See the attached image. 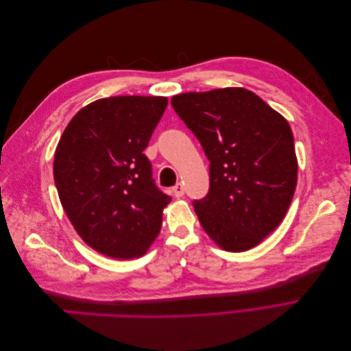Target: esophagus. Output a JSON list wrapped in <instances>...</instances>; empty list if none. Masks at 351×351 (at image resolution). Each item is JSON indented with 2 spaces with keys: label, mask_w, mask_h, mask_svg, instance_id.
<instances>
[{
  "label": "esophagus",
  "mask_w": 351,
  "mask_h": 351,
  "mask_svg": "<svg viewBox=\"0 0 351 351\" xmlns=\"http://www.w3.org/2000/svg\"><path fill=\"white\" fill-rule=\"evenodd\" d=\"M173 193L176 197H182L184 195V186L182 183H177L174 187H173Z\"/></svg>",
  "instance_id": "obj_1"
}]
</instances>
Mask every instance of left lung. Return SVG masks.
Segmentation results:
<instances>
[{"mask_svg": "<svg viewBox=\"0 0 351 351\" xmlns=\"http://www.w3.org/2000/svg\"><path fill=\"white\" fill-rule=\"evenodd\" d=\"M171 105L209 159V192L193 200L202 228L221 249L249 250L284 219L297 184L290 124L243 88L187 92Z\"/></svg>", "mask_w": 351, "mask_h": 351, "instance_id": "obj_1", "label": "left lung"}]
</instances>
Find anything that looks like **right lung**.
<instances>
[{"instance_id":"right-lung-1","label":"right lung","mask_w":351,"mask_h":351,"mask_svg":"<svg viewBox=\"0 0 351 351\" xmlns=\"http://www.w3.org/2000/svg\"><path fill=\"white\" fill-rule=\"evenodd\" d=\"M164 97H111L73 117L57 145L54 180L66 214L92 249L133 259L149 249L168 195L143 154L167 108Z\"/></svg>"}]
</instances>
